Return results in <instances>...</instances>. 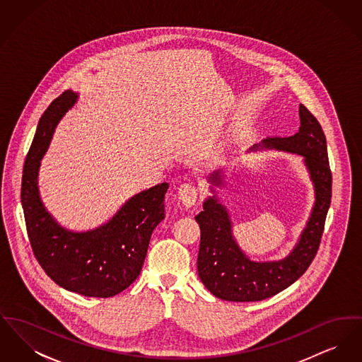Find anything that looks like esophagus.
<instances>
[{
	"instance_id": "34e87169",
	"label": "esophagus",
	"mask_w": 362,
	"mask_h": 362,
	"mask_svg": "<svg viewBox=\"0 0 362 362\" xmlns=\"http://www.w3.org/2000/svg\"><path fill=\"white\" fill-rule=\"evenodd\" d=\"M177 197L180 199V202L186 207H191L195 201H197V197H198V189L191 185V183H185V185H180L179 189H177Z\"/></svg>"
}]
</instances>
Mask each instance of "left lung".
Wrapping results in <instances>:
<instances>
[{"label":"left lung","instance_id":"8db88e82","mask_svg":"<svg viewBox=\"0 0 362 362\" xmlns=\"http://www.w3.org/2000/svg\"><path fill=\"white\" fill-rule=\"evenodd\" d=\"M298 115L300 129L294 136L267 137L263 141L266 148L274 146L304 156L315 185L316 202L310 221L288 258L279 262H254L247 258L232 236L225 207L217 204L214 197L204 202V210L195 217L201 228L198 274L210 293L218 298L238 303L269 298L303 276L317 254L331 204L332 175L326 136L320 123L303 104H300ZM210 179L213 185H221L218 173H213Z\"/></svg>","mask_w":362,"mask_h":362}]
</instances>
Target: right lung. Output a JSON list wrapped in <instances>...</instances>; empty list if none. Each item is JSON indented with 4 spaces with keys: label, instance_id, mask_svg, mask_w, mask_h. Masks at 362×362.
<instances>
[{
    "label": "right lung",
    "instance_id": "right-lung-1",
    "mask_svg": "<svg viewBox=\"0 0 362 362\" xmlns=\"http://www.w3.org/2000/svg\"><path fill=\"white\" fill-rule=\"evenodd\" d=\"M77 95L65 90L43 112L25 157L21 177V205L35 258L52 281L86 297H112L139 276L152 232L165 217L168 183L134 195L107 224L84 233L59 226L46 211L37 192L40 160L54 129L73 107Z\"/></svg>",
    "mask_w": 362,
    "mask_h": 362
}]
</instances>
